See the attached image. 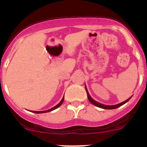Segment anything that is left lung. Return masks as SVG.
Returning <instances> with one entry per match:
<instances>
[{
    "instance_id": "1",
    "label": "left lung",
    "mask_w": 147,
    "mask_h": 147,
    "mask_svg": "<svg viewBox=\"0 0 147 147\" xmlns=\"http://www.w3.org/2000/svg\"><path fill=\"white\" fill-rule=\"evenodd\" d=\"M85 90H86V92H87V98H88L89 101L91 102V103L92 104V105H94V106L102 108V109H116V108L119 107H121V105H124V104H125V103H127V102H128L129 100H130V99H131V97H132V96H131V97H130L129 98L127 99V100H125V101H124V102H121V103L117 104V105H103V104L100 103V102L95 101V100H94V99H93L92 97L90 95V94H89L88 91H87V87H86V86H85Z\"/></svg>"
}]
</instances>
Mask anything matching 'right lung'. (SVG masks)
Wrapping results in <instances>:
<instances>
[{
	"instance_id": "right-lung-1",
	"label": "right lung",
	"mask_w": 147,
	"mask_h": 147,
	"mask_svg": "<svg viewBox=\"0 0 147 147\" xmlns=\"http://www.w3.org/2000/svg\"><path fill=\"white\" fill-rule=\"evenodd\" d=\"M63 101H64V97H63V99H62V100H61V101H60V103L57 104V105H56V106H55L54 107L51 108V109H48V110H45V111H32V112H34V113H36V114H40V113H45V112H51V111H53V110H54V109H57V108H58L59 107H60V105H61L62 104H63Z\"/></svg>"
}]
</instances>
